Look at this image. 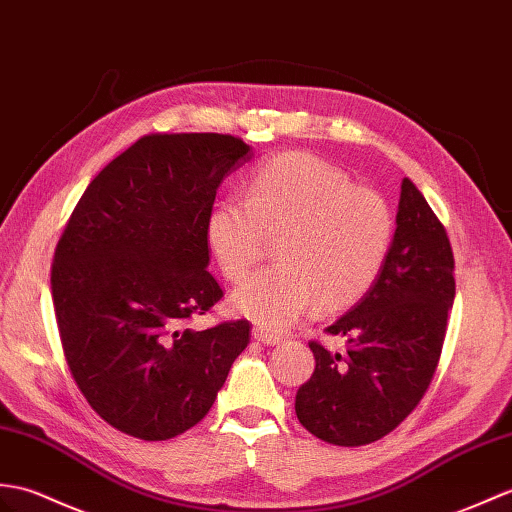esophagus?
<instances>
[{
    "mask_svg": "<svg viewBox=\"0 0 512 512\" xmlns=\"http://www.w3.org/2000/svg\"><path fill=\"white\" fill-rule=\"evenodd\" d=\"M253 338H255L257 342H261V344H266V347H275V344H279V342H281V338H279V336L270 334V331L261 329V327H255V329H253Z\"/></svg>",
    "mask_w": 512,
    "mask_h": 512,
    "instance_id": "obj_1",
    "label": "esophagus"
}]
</instances>
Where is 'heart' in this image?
<instances>
[{"instance_id":"heart-1","label":"heart","mask_w":512,"mask_h":512,"mask_svg":"<svg viewBox=\"0 0 512 512\" xmlns=\"http://www.w3.org/2000/svg\"><path fill=\"white\" fill-rule=\"evenodd\" d=\"M207 244L220 272L242 281L277 235L279 266L257 272L231 296L237 314L285 331L312 312L358 303L382 272L395 220L388 202L314 154L290 152L248 176L244 198H222L207 216Z\"/></svg>"}]
</instances>
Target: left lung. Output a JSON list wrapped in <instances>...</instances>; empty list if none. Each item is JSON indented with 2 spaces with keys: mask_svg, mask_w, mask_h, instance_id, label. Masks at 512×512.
Segmentation results:
<instances>
[{
  "mask_svg": "<svg viewBox=\"0 0 512 512\" xmlns=\"http://www.w3.org/2000/svg\"><path fill=\"white\" fill-rule=\"evenodd\" d=\"M454 296L445 227L417 185L403 178L382 272L362 301L327 327V334L347 338V351L310 342L316 368L294 403L305 430L340 447L375 443L395 430L432 382Z\"/></svg>",
  "mask_w": 512,
  "mask_h": 512,
  "instance_id": "left-lung-1",
  "label": "left lung"
}]
</instances>
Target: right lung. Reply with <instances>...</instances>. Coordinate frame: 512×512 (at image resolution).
<instances>
[{"label":"right lung","mask_w":512,"mask_h":512,"mask_svg":"<svg viewBox=\"0 0 512 512\" xmlns=\"http://www.w3.org/2000/svg\"><path fill=\"white\" fill-rule=\"evenodd\" d=\"M240 137L146 135L93 178L58 240L52 299L65 360L89 406L128 436L168 441L211 410L251 340L248 320L187 329L222 299L207 216Z\"/></svg>","instance_id":"1"}]
</instances>
